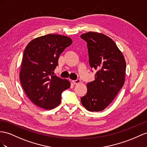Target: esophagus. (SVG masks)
Returning a JSON list of instances; mask_svg holds the SVG:
<instances>
[{
  "mask_svg": "<svg viewBox=\"0 0 147 147\" xmlns=\"http://www.w3.org/2000/svg\"><path fill=\"white\" fill-rule=\"evenodd\" d=\"M73 81V83H74V84H75L80 83V82H81V81H80V79H77L76 80H73V81Z\"/></svg>",
  "mask_w": 147,
  "mask_h": 147,
  "instance_id": "34e87169",
  "label": "esophagus"
}]
</instances>
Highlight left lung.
Returning a JSON list of instances; mask_svg holds the SVG:
<instances>
[{
  "mask_svg": "<svg viewBox=\"0 0 147 147\" xmlns=\"http://www.w3.org/2000/svg\"><path fill=\"white\" fill-rule=\"evenodd\" d=\"M81 38L87 43L89 65L96 70L95 80L87 84L88 92L81 98V103L89 111H102L123 85L126 63L114 41L107 36L89 32Z\"/></svg>",
  "mask_w": 147,
  "mask_h": 147,
  "instance_id": "obj_1",
  "label": "left lung"
}]
</instances>
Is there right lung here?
Wrapping results in <instances>:
<instances>
[{"label":"right lung","instance_id":"right-lung-1","mask_svg":"<svg viewBox=\"0 0 147 147\" xmlns=\"http://www.w3.org/2000/svg\"><path fill=\"white\" fill-rule=\"evenodd\" d=\"M72 43L70 38L48 34L32 40L23 55L20 80L24 91L37 106L50 110L61 102L70 82L53 75L61 53Z\"/></svg>","mask_w":147,"mask_h":147}]
</instances>
